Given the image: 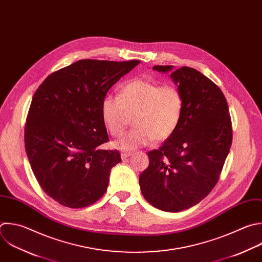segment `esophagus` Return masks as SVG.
Returning <instances> with one entry per match:
<instances>
[{
    "label": "esophagus",
    "mask_w": 262,
    "mask_h": 262,
    "mask_svg": "<svg viewBox=\"0 0 262 262\" xmlns=\"http://www.w3.org/2000/svg\"><path fill=\"white\" fill-rule=\"evenodd\" d=\"M132 155H133L132 152H122V153H121V158H122V159H125V158H127V157H129V156H132Z\"/></svg>",
    "instance_id": "obj_1"
}]
</instances>
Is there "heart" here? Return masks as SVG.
<instances>
[{"label": "heart", "mask_w": 262, "mask_h": 262, "mask_svg": "<svg viewBox=\"0 0 262 262\" xmlns=\"http://www.w3.org/2000/svg\"><path fill=\"white\" fill-rule=\"evenodd\" d=\"M184 110L183 96L175 85L136 79L120 87L119 96H107L101 106L103 122L109 134L123 135L130 118L135 129L115 143L123 150H133L165 141L178 128Z\"/></svg>", "instance_id": "heart-1"}]
</instances>
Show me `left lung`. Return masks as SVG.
<instances>
[{
	"label": "left lung",
	"mask_w": 262,
	"mask_h": 262,
	"mask_svg": "<svg viewBox=\"0 0 262 262\" xmlns=\"http://www.w3.org/2000/svg\"><path fill=\"white\" fill-rule=\"evenodd\" d=\"M170 72L172 66H154ZM184 110L181 122L159 149L148 152L139 183L145 200L166 212H180L204 200L217 184L232 142L226 99L201 72L182 67L170 73Z\"/></svg>",
	"instance_id": "obj_1"
}]
</instances>
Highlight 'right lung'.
I'll use <instances>...</instances> for the list:
<instances>
[{"mask_svg":"<svg viewBox=\"0 0 262 262\" xmlns=\"http://www.w3.org/2000/svg\"><path fill=\"white\" fill-rule=\"evenodd\" d=\"M140 60L80 59L50 74L36 91L27 117L25 146L34 175L58 204L89 207L107 191L118 150L109 141L101 106L108 91Z\"/></svg>","mask_w":262,"mask_h":262,"instance_id":"add662e5","label":"right lung"}]
</instances>
